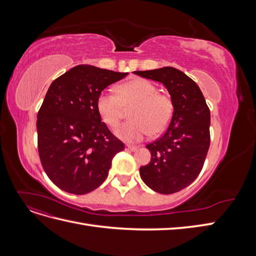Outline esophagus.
<instances>
[{
    "instance_id": "obj_1",
    "label": "esophagus",
    "mask_w": 256,
    "mask_h": 256,
    "mask_svg": "<svg viewBox=\"0 0 256 256\" xmlns=\"http://www.w3.org/2000/svg\"><path fill=\"white\" fill-rule=\"evenodd\" d=\"M126 148H127L128 150H130V152H136V150H138V146H131V145H127V146H126Z\"/></svg>"
}]
</instances>
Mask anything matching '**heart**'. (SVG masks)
<instances>
[{
	"label": "heart",
	"mask_w": 256,
	"mask_h": 256,
	"mask_svg": "<svg viewBox=\"0 0 256 256\" xmlns=\"http://www.w3.org/2000/svg\"><path fill=\"white\" fill-rule=\"evenodd\" d=\"M134 104L130 111L129 122H124L115 131V134L125 142H140L150 132L159 134L171 122L174 104L171 97L158 92L152 81L138 78L120 84L111 92H100L96 109L100 118L110 128L118 127L124 108Z\"/></svg>",
	"instance_id": "b5f03b06"
}]
</instances>
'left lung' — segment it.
I'll list each match as a JSON object with an SVG mask.
<instances>
[{
	"mask_svg": "<svg viewBox=\"0 0 256 256\" xmlns=\"http://www.w3.org/2000/svg\"><path fill=\"white\" fill-rule=\"evenodd\" d=\"M134 74L164 84L174 104L164 134L146 145L150 162L140 168L142 180L152 190L172 194L194 182L203 168L210 144V111L198 84L174 67Z\"/></svg>",
	"mask_w": 256,
	"mask_h": 256,
	"instance_id": "8db88e82",
	"label": "left lung"
}]
</instances>
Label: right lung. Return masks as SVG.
<instances>
[{
  "label": "right lung",
  "instance_id": "1",
  "mask_svg": "<svg viewBox=\"0 0 256 256\" xmlns=\"http://www.w3.org/2000/svg\"><path fill=\"white\" fill-rule=\"evenodd\" d=\"M128 72L78 65L54 80L37 114L38 152L46 174L60 189L85 194L109 174L124 143L96 109L100 92Z\"/></svg>",
  "mask_w": 256,
  "mask_h": 256
}]
</instances>
